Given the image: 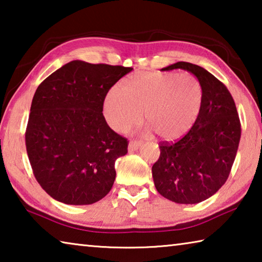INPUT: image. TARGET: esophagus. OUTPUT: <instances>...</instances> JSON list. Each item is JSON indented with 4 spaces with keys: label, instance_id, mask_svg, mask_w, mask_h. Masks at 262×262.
Listing matches in <instances>:
<instances>
[{
    "label": "esophagus",
    "instance_id": "34e87169",
    "mask_svg": "<svg viewBox=\"0 0 262 262\" xmlns=\"http://www.w3.org/2000/svg\"><path fill=\"white\" fill-rule=\"evenodd\" d=\"M142 144V142L140 140H132L129 142V144H128V150L129 151H135V150H137L140 148V145Z\"/></svg>",
    "mask_w": 262,
    "mask_h": 262
}]
</instances>
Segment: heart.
I'll list each match as a JSON object with an SVG mask.
<instances>
[{
  "instance_id": "1",
  "label": "heart",
  "mask_w": 262,
  "mask_h": 262,
  "mask_svg": "<svg viewBox=\"0 0 262 262\" xmlns=\"http://www.w3.org/2000/svg\"><path fill=\"white\" fill-rule=\"evenodd\" d=\"M202 83L185 73H137L126 86L111 88L104 101V115L117 132H126L144 119L157 136L178 140L196 123L203 105Z\"/></svg>"
}]
</instances>
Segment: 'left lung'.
Segmentation results:
<instances>
[{"label":"left lung","mask_w":262,"mask_h":262,"mask_svg":"<svg viewBox=\"0 0 262 262\" xmlns=\"http://www.w3.org/2000/svg\"><path fill=\"white\" fill-rule=\"evenodd\" d=\"M163 69L187 70L205 91L196 123L178 141L159 142L161 155L151 170L162 196L193 205L212 196L228 180L241 141V120L228 88L206 69L189 62Z\"/></svg>","instance_id":"8db88e82"}]
</instances>
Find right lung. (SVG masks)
<instances>
[{"instance_id":"obj_1","label":"right lung","mask_w":262,"mask_h":262,"mask_svg":"<svg viewBox=\"0 0 262 262\" xmlns=\"http://www.w3.org/2000/svg\"><path fill=\"white\" fill-rule=\"evenodd\" d=\"M133 68L75 60L40 83L31 104L25 144L35 179L66 205H91L107 195L115 161L128 141L103 115L105 97Z\"/></svg>"}]
</instances>
